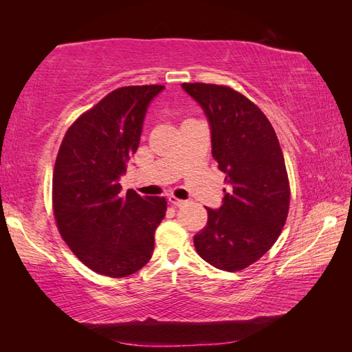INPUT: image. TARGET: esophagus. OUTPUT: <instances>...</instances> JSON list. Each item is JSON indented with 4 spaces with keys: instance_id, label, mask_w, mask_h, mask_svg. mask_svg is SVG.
<instances>
[{
    "instance_id": "obj_1",
    "label": "esophagus",
    "mask_w": 352,
    "mask_h": 352,
    "mask_svg": "<svg viewBox=\"0 0 352 352\" xmlns=\"http://www.w3.org/2000/svg\"><path fill=\"white\" fill-rule=\"evenodd\" d=\"M169 199V203L170 204H174V206H177V207H182V206H184L186 204V201H183V199H178V198H175V197H169L168 198Z\"/></svg>"
}]
</instances>
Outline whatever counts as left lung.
I'll return each instance as SVG.
<instances>
[{"label":"left lung","mask_w":352,"mask_h":352,"mask_svg":"<svg viewBox=\"0 0 352 352\" xmlns=\"http://www.w3.org/2000/svg\"><path fill=\"white\" fill-rule=\"evenodd\" d=\"M210 126L212 155L226 174L219 208L193 237L207 263L234 272L257 261L278 239L289 212V180L276 134L263 111L227 86L183 83Z\"/></svg>","instance_id":"8db88e82"}]
</instances>
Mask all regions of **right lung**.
Segmentation results:
<instances>
[{
    "mask_svg": "<svg viewBox=\"0 0 352 352\" xmlns=\"http://www.w3.org/2000/svg\"><path fill=\"white\" fill-rule=\"evenodd\" d=\"M164 86L116 89L66 131L52 175V207L65 242L80 261L121 278L145 266L166 199L124 195L125 164L138 151L149 104Z\"/></svg>",
    "mask_w": 352,
    "mask_h": 352,
    "instance_id": "1",
    "label": "right lung"
}]
</instances>
